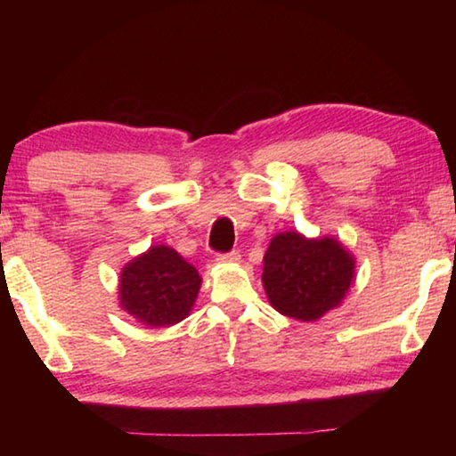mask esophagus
Segmentation results:
<instances>
[{"label": "esophagus", "mask_w": 456, "mask_h": 456, "mask_svg": "<svg viewBox=\"0 0 456 456\" xmlns=\"http://www.w3.org/2000/svg\"><path fill=\"white\" fill-rule=\"evenodd\" d=\"M239 259H241L239 251H227V253H219V256H217L219 264H237Z\"/></svg>", "instance_id": "esophagus-1"}]
</instances>
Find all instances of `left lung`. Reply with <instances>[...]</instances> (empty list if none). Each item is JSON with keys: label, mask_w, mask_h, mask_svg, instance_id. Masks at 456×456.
<instances>
[{"label": "left lung", "mask_w": 456, "mask_h": 456, "mask_svg": "<svg viewBox=\"0 0 456 456\" xmlns=\"http://www.w3.org/2000/svg\"><path fill=\"white\" fill-rule=\"evenodd\" d=\"M261 280L277 312L314 322L346 297L354 259L336 239H304L289 231L269 243Z\"/></svg>", "instance_id": "left-lung-1"}]
</instances>
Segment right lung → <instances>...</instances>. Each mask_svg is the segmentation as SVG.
Masks as SVG:
<instances>
[{
    "instance_id": "obj_1",
    "label": "right lung",
    "mask_w": 456,
    "mask_h": 456,
    "mask_svg": "<svg viewBox=\"0 0 456 456\" xmlns=\"http://www.w3.org/2000/svg\"><path fill=\"white\" fill-rule=\"evenodd\" d=\"M200 288L197 269L167 245H154L120 273V305L152 328L184 320Z\"/></svg>"
}]
</instances>
